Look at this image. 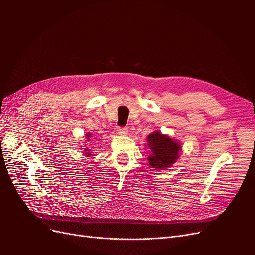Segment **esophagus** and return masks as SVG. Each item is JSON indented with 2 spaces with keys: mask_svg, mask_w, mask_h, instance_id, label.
<instances>
[{
  "mask_svg": "<svg viewBox=\"0 0 255 255\" xmlns=\"http://www.w3.org/2000/svg\"><path fill=\"white\" fill-rule=\"evenodd\" d=\"M117 132H118V134H119L120 136H126V135H128V128H122V127H120V128H117Z\"/></svg>",
  "mask_w": 255,
  "mask_h": 255,
  "instance_id": "obj_1",
  "label": "esophagus"
}]
</instances>
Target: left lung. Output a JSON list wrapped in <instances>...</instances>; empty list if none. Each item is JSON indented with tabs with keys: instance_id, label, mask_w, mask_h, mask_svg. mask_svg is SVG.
<instances>
[{
	"instance_id": "left-lung-1",
	"label": "left lung",
	"mask_w": 255,
	"mask_h": 255,
	"mask_svg": "<svg viewBox=\"0 0 255 255\" xmlns=\"http://www.w3.org/2000/svg\"><path fill=\"white\" fill-rule=\"evenodd\" d=\"M148 146L151 151L148 157L149 164L155 169L171 167L180 157L182 150L180 142L159 132H154L148 136Z\"/></svg>"
}]
</instances>
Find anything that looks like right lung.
<instances>
[{"label": "right lung", "mask_w": 255, "mask_h": 255, "mask_svg": "<svg viewBox=\"0 0 255 255\" xmlns=\"http://www.w3.org/2000/svg\"><path fill=\"white\" fill-rule=\"evenodd\" d=\"M86 136H87L86 138H87V140H88V139H89V137H91V134H86ZM84 150H85V154H86V155H88V156H89V155H91V153H90V152H88L89 150H88L87 148H85Z\"/></svg>", "instance_id": "add662e5"}]
</instances>
